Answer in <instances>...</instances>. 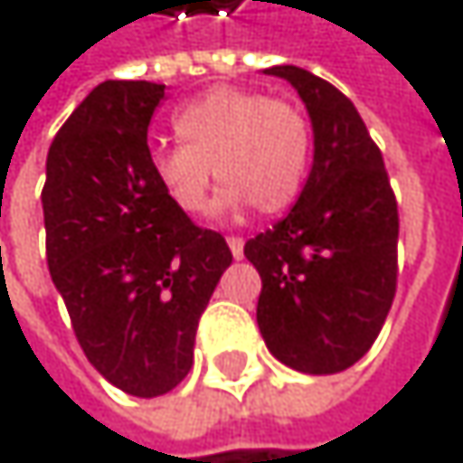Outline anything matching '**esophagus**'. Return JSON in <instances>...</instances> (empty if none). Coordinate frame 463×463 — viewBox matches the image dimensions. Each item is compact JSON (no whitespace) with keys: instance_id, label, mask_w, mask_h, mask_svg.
Segmentation results:
<instances>
[{"instance_id":"34e87169","label":"esophagus","mask_w":463,"mask_h":463,"mask_svg":"<svg viewBox=\"0 0 463 463\" xmlns=\"http://www.w3.org/2000/svg\"><path fill=\"white\" fill-rule=\"evenodd\" d=\"M229 248H232V256H234V259H242V256H245V242H242V237H229Z\"/></svg>"}]
</instances>
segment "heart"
Instances as JSON below:
<instances>
[{
	"instance_id": "heart-1",
	"label": "heart",
	"mask_w": 463,
	"mask_h": 463,
	"mask_svg": "<svg viewBox=\"0 0 463 463\" xmlns=\"http://www.w3.org/2000/svg\"><path fill=\"white\" fill-rule=\"evenodd\" d=\"M183 144L149 149V175L185 215L207 210L213 177L223 180L218 213H280L308 177L311 128L300 109L253 90L213 87L175 114ZM216 171L213 172L212 168Z\"/></svg>"
}]
</instances>
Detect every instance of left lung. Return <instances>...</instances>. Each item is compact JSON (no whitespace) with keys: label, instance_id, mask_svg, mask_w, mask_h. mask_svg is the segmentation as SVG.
Returning a JSON list of instances; mask_svg holds the SVG:
<instances>
[{"label":"left lung","instance_id":"left-lung-1","mask_svg":"<svg viewBox=\"0 0 463 463\" xmlns=\"http://www.w3.org/2000/svg\"><path fill=\"white\" fill-rule=\"evenodd\" d=\"M264 73L306 103L314 165L288 215L245 242L261 275L256 322L283 365L338 373L371 349L392 306L398 204L382 152L344 92L295 65Z\"/></svg>","mask_w":463,"mask_h":463}]
</instances>
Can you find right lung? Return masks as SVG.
<instances>
[{
  "label": "right lung",
  "mask_w": 463,
  "mask_h": 463,
  "mask_svg": "<svg viewBox=\"0 0 463 463\" xmlns=\"http://www.w3.org/2000/svg\"><path fill=\"white\" fill-rule=\"evenodd\" d=\"M165 87L103 81L53 136L43 221L48 272L87 360L122 392L155 398L194 365L199 319L232 264L149 175L146 128Z\"/></svg>",
  "instance_id": "add662e5"
}]
</instances>
